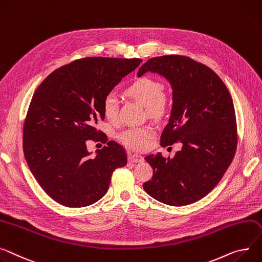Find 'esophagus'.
<instances>
[{
	"label": "esophagus",
	"mask_w": 262,
	"mask_h": 262,
	"mask_svg": "<svg viewBox=\"0 0 262 262\" xmlns=\"http://www.w3.org/2000/svg\"><path fill=\"white\" fill-rule=\"evenodd\" d=\"M128 160L133 163H140V162H143L144 158L142 156L140 155H137V154H134V155H129L128 156Z\"/></svg>",
	"instance_id": "34e87169"
}]
</instances>
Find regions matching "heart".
Segmentation results:
<instances>
[{
  "instance_id": "b5f03b06",
  "label": "heart",
  "mask_w": 262,
  "mask_h": 262,
  "mask_svg": "<svg viewBox=\"0 0 262 262\" xmlns=\"http://www.w3.org/2000/svg\"><path fill=\"white\" fill-rule=\"evenodd\" d=\"M127 94L137 100L151 114H160L166 106V99L162 95V85L151 78L142 77L134 81L127 89ZM103 113L110 120H114L118 114V98L115 93H110L103 101ZM154 130L148 126L130 127L122 132L120 140L135 150H143L148 147Z\"/></svg>"
}]
</instances>
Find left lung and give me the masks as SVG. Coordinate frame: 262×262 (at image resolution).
I'll return each instance as SVG.
<instances>
[{"instance_id": "8db88e82", "label": "left lung", "mask_w": 262, "mask_h": 262, "mask_svg": "<svg viewBox=\"0 0 262 262\" xmlns=\"http://www.w3.org/2000/svg\"><path fill=\"white\" fill-rule=\"evenodd\" d=\"M148 72L165 78L172 91L161 145L180 142L182 147L171 159L161 152L145 157L154 175L143 188L167 205L194 203L218 184L235 156L237 125L232 97L215 72L188 57L151 58L137 76Z\"/></svg>"}]
</instances>
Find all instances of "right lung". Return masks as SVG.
I'll list each match as a JSON object with an SVG mask.
<instances>
[{"instance_id": "obj_1", "label": "right lung", "mask_w": 262, "mask_h": 262, "mask_svg": "<svg viewBox=\"0 0 262 262\" xmlns=\"http://www.w3.org/2000/svg\"><path fill=\"white\" fill-rule=\"evenodd\" d=\"M141 59L93 57L76 60L51 73L34 92L23 128L27 164L40 186L58 203L84 207L106 194L113 171L127 163L120 144L87 150L99 140L107 94Z\"/></svg>"}]
</instances>
